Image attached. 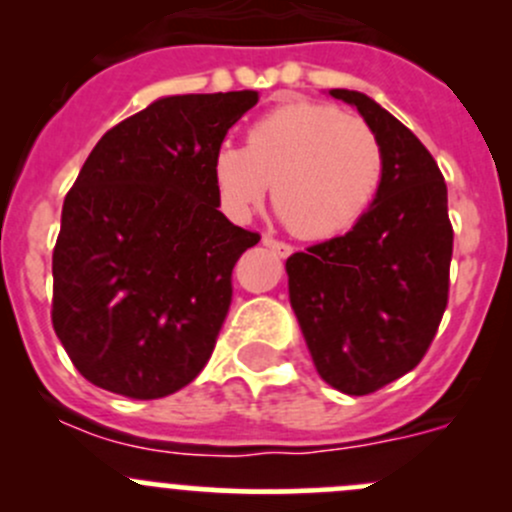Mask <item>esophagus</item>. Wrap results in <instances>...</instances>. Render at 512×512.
Returning a JSON list of instances; mask_svg holds the SVG:
<instances>
[{
  "label": "esophagus",
  "instance_id": "obj_1",
  "mask_svg": "<svg viewBox=\"0 0 512 512\" xmlns=\"http://www.w3.org/2000/svg\"><path fill=\"white\" fill-rule=\"evenodd\" d=\"M262 245L270 247V250H272V252H277V255H280V257L292 255V250H294L292 245H287V242L277 240V237H272V235H265V237H262Z\"/></svg>",
  "mask_w": 512,
  "mask_h": 512
}]
</instances>
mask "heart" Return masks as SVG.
<instances>
[{"label":"heart","instance_id":"1","mask_svg":"<svg viewBox=\"0 0 512 512\" xmlns=\"http://www.w3.org/2000/svg\"><path fill=\"white\" fill-rule=\"evenodd\" d=\"M386 156L374 128L332 103L292 101L257 118L245 146L220 143L213 175L227 208L247 215L265 200L302 240L339 235L379 195Z\"/></svg>","mask_w":512,"mask_h":512}]
</instances>
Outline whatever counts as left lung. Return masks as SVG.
<instances>
[{
  "instance_id": "obj_1",
  "label": "left lung",
  "mask_w": 512,
  "mask_h": 512,
  "mask_svg": "<svg viewBox=\"0 0 512 512\" xmlns=\"http://www.w3.org/2000/svg\"><path fill=\"white\" fill-rule=\"evenodd\" d=\"M381 138L379 195L347 235L287 260L289 302L319 376L349 396L384 389L416 369L448 304L453 225L436 160L386 108L332 89Z\"/></svg>"
}]
</instances>
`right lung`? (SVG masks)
<instances>
[{
	"label": "right lung",
	"instance_id": "right-lung-1",
	"mask_svg": "<svg viewBox=\"0 0 512 512\" xmlns=\"http://www.w3.org/2000/svg\"><path fill=\"white\" fill-rule=\"evenodd\" d=\"M255 103L257 91L158 98L103 133L66 193L51 324L98 389L163 399L208 364L232 267L260 242L218 210L213 156Z\"/></svg>",
	"mask_w": 512,
	"mask_h": 512
}]
</instances>
